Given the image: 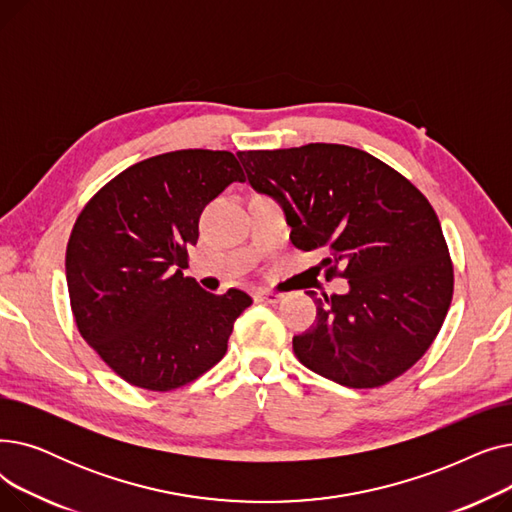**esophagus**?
<instances>
[{
	"instance_id": "1",
	"label": "esophagus",
	"mask_w": 512,
	"mask_h": 512,
	"mask_svg": "<svg viewBox=\"0 0 512 512\" xmlns=\"http://www.w3.org/2000/svg\"><path fill=\"white\" fill-rule=\"evenodd\" d=\"M255 299H257V301H261V303H267V305H278L284 297H282V294H278V292L259 290V292L255 294Z\"/></svg>"
}]
</instances>
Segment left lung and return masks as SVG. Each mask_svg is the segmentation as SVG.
Instances as JSON below:
<instances>
[{
  "label": "left lung",
  "mask_w": 512,
  "mask_h": 512,
  "mask_svg": "<svg viewBox=\"0 0 512 512\" xmlns=\"http://www.w3.org/2000/svg\"><path fill=\"white\" fill-rule=\"evenodd\" d=\"M249 184L280 203L290 240L324 255L348 292L309 290L315 324L292 338L297 359L346 388H378L432 346L452 301L440 220L417 188L361 149L309 143L238 151Z\"/></svg>",
  "instance_id": "8db88e82"
}]
</instances>
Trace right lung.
<instances>
[{"mask_svg": "<svg viewBox=\"0 0 512 512\" xmlns=\"http://www.w3.org/2000/svg\"><path fill=\"white\" fill-rule=\"evenodd\" d=\"M245 174L230 151L182 149L130 166L80 211L66 282L80 336L122 380L168 392L228 348L247 292L203 290L182 274L209 201Z\"/></svg>", "mask_w": 512, "mask_h": 512, "instance_id": "obj_1", "label": "right lung"}]
</instances>
